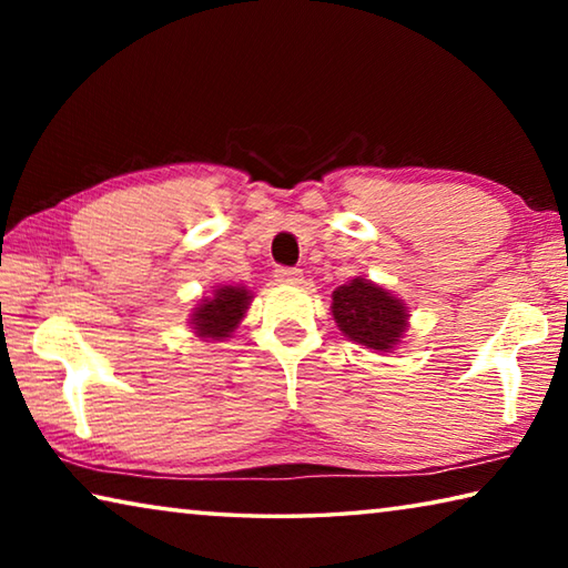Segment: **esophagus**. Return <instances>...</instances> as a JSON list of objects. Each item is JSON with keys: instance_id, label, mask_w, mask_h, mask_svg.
I'll return each mask as SVG.
<instances>
[{"instance_id": "esophagus-1", "label": "esophagus", "mask_w": 568, "mask_h": 568, "mask_svg": "<svg viewBox=\"0 0 568 568\" xmlns=\"http://www.w3.org/2000/svg\"><path fill=\"white\" fill-rule=\"evenodd\" d=\"M275 281L283 283V285H301L303 283V271H297V267H277Z\"/></svg>"}]
</instances>
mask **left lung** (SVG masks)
<instances>
[{"instance_id":"1","label":"left lung","mask_w":568,"mask_h":568,"mask_svg":"<svg viewBox=\"0 0 568 568\" xmlns=\"http://www.w3.org/2000/svg\"><path fill=\"white\" fill-rule=\"evenodd\" d=\"M333 321L345 338L378 355L393 353L408 331V305L386 287L353 277L333 291Z\"/></svg>"}]
</instances>
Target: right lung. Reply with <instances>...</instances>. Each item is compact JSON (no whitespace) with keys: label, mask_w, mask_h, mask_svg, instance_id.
Here are the masks:
<instances>
[{"label":"right lung","mask_w":568,"mask_h":568,"mask_svg":"<svg viewBox=\"0 0 568 568\" xmlns=\"http://www.w3.org/2000/svg\"><path fill=\"white\" fill-rule=\"evenodd\" d=\"M253 293L245 285H215L213 293L203 295L190 313V328L195 338L205 343H223L243 323Z\"/></svg>","instance_id":"right-lung-1"}]
</instances>
